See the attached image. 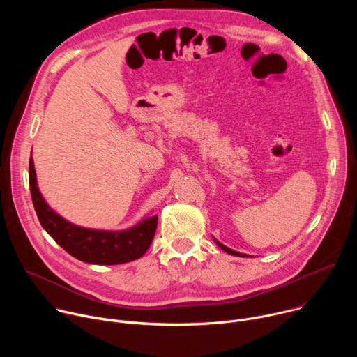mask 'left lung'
Returning <instances> with one entry per match:
<instances>
[{"label": "left lung", "mask_w": 357, "mask_h": 357, "mask_svg": "<svg viewBox=\"0 0 357 357\" xmlns=\"http://www.w3.org/2000/svg\"><path fill=\"white\" fill-rule=\"evenodd\" d=\"M216 243H218V245L222 248V250H225L226 252H229V254H231V256H238V257H245V254H241V252H237V251H234V250H231V248H229V247H226V245H223L222 243H219L218 240H216Z\"/></svg>", "instance_id": "8db88e82"}]
</instances>
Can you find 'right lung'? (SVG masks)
<instances>
[{
  "label": "right lung",
  "mask_w": 357,
  "mask_h": 357,
  "mask_svg": "<svg viewBox=\"0 0 357 357\" xmlns=\"http://www.w3.org/2000/svg\"><path fill=\"white\" fill-rule=\"evenodd\" d=\"M29 189L42 227L75 259L100 266L123 264L142 257L154 238L158 216L144 219L123 231L93 230L69 223L47 206L36 186L33 160H29Z\"/></svg>",
  "instance_id": "obj_1"
}]
</instances>
